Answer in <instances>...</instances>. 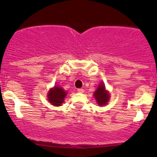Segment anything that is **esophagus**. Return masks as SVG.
<instances>
[{"instance_id": "obj_1", "label": "esophagus", "mask_w": 157, "mask_h": 157, "mask_svg": "<svg viewBox=\"0 0 157 157\" xmlns=\"http://www.w3.org/2000/svg\"><path fill=\"white\" fill-rule=\"evenodd\" d=\"M77 91L79 93H83L84 92V89H77Z\"/></svg>"}]
</instances>
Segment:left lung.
<instances>
[{
	"instance_id": "1",
	"label": "left lung",
	"mask_w": 157,
	"mask_h": 157,
	"mask_svg": "<svg viewBox=\"0 0 157 157\" xmlns=\"http://www.w3.org/2000/svg\"><path fill=\"white\" fill-rule=\"evenodd\" d=\"M94 95L97 103L100 105H105L109 102V94L107 91H105V85L102 82L100 84Z\"/></svg>"
}]
</instances>
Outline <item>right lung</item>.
I'll list each match as a JSON object with an SVG mask.
<instances>
[{
	"mask_svg": "<svg viewBox=\"0 0 157 157\" xmlns=\"http://www.w3.org/2000/svg\"><path fill=\"white\" fill-rule=\"evenodd\" d=\"M66 91L60 87L55 86L54 89H52L49 91L48 94V100L54 105H61L63 102L65 97L66 96Z\"/></svg>",
	"mask_w": 157,
	"mask_h": 157,
	"instance_id": "1",
	"label": "right lung"
}]
</instances>
